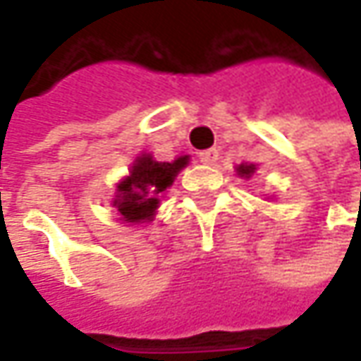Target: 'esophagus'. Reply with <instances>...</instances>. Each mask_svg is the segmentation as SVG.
I'll use <instances>...</instances> for the list:
<instances>
[{"label":"esophagus","instance_id":"34e87169","mask_svg":"<svg viewBox=\"0 0 361 361\" xmlns=\"http://www.w3.org/2000/svg\"><path fill=\"white\" fill-rule=\"evenodd\" d=\"M199 159H201L202 164H215L216 160H219V150L216 148L202 150V152H199Z\"/></svg>","mask_w":361,"mask_h":361}]
</instances>
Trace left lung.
<instances>
[{
  "instance_id": "1",
  "label": "left lung",
  "mask_w": 361,
  "mask_h": 361,
  "mask_svg": "<svg viewBox=\"0 0 361 361\" xmlns=\"http://www.w3.org/2000/svg\"><path fill=\"white\" fill-rule=\"evenodd\" d=\"M235 171H237V174H239L241 178H251V176H253V173L257 171V164L241 162V164H239V166H237Z\"/></svg>"
}]
</instances>
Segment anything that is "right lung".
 Segmentation results:
<instances>
[{
	"label": "right lung",
	"mask_w": 361,
	"mask_h": 361,
	"mask_svg": "<svg viewBox=\"0 0 361 361\" xmlns=\"http://www.w3.org/2000/svg\"><path fill=\"white\" fill-rule=\"evenodd\" d=\"M188 162V154L176 157L171 162H160L150 152L138 154L132 160L128 174L116 183L114 199L110 201L120 223L134 227L154 221L160 199Z\"/></svg>",
	"instance_id": "add662e5"
}]
</instances>
